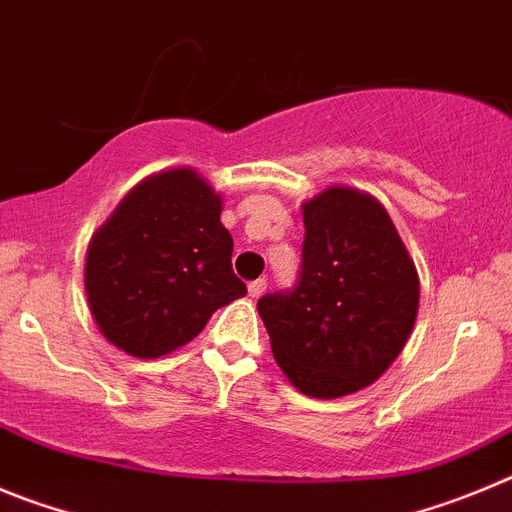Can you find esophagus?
Masks as SVG:
<instances>
[{
  "label": "esophagus",
  "mask_w": 512,
  "mask_h": 512,
  "mask_svg": "<svg viewBox=\"0 0 512 512\" xmlns=\"http://www.w3.org/2000/svg\"><path fill=\"white\" fill-rule=\"evenodd\" d=\"M265 290H267V280L265 278H257V280H252V283H250V296L252 298H260Z\"/></svg>",
  "instance_id": "34e87169"
}]
</instances>
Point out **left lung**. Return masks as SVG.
<instances>
[{
	"instance_id": "1",
	"label": "left lung",
	"mask_w": 512,
	"mask_h": 512,
	"mask_svg": "<svg viewBox=\"0 0 512 512\" xmlns=\"http://www.w3.org/2000/svg\"><path fill=\"white\" fill-rule=\"evenodd\" d=\"M303 260L293 290L257 311L275 362L303 395L342 398L393 365L418 313V273L385 206L331 186L303 204Z\"/></svg>"
}]
</instances>
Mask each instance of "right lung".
<instances>
[{"label":"right lung","mask_w":512,"mask_h":512,"mask_svg":"<svg viewBox=\"0 0 512 512\" xmlns=\"http://www.w3.org/2000/svg\"><path fill=\"white\" fill-rule=\"evenodd\" d=\"M222 196L191 168L137 183L86 252V298L101 334L140 359L199 336L216 308L247 293L232 270Z\"/></svg>","instance_id":"1"}]
</instances>
